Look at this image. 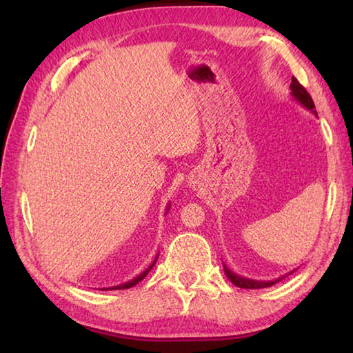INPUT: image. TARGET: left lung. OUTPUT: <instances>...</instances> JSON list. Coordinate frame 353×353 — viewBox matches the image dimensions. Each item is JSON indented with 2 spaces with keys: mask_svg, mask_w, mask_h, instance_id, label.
<instances>
[{
  "mask_svg": "<svg viewBox=\"0 0 353 353\" xmlns=\"http://www.w3.org/2000/svg\"><path fill=\"white\" fill-rule=\"evenodd\" d=\"M291 94H292V98H294L296 101H299V103H301L303 107H305V109L312 110L314 115H316L314 103H313L312 97H310V93L305 90V88H303V85H301V83H299V81L296 79V77H292V81H291ZM224 272H225L227 279H229L232 283H234L235 286H238V288H244V290L268 288V286L276 285L279 280H282V279L286 277V276H283V277H280V279L271 280V282H261V280H252V279H246V277L236 276V274L232 272L225 265H224Z\"/></svg>",
  "mask_w": 353,
  "mask_h": 353,
  "instance_id": "8db88e82",
  "label": "left lung"
}]
</instances>
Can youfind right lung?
Returning a JSON list of instances; mask_svg holds the SVG:
<instances>
[{"label": "right lung", "instance_id": "obj_1", "mask_svg": "<svg viewBox=\"0 0 353 353\" xmlns=\"http://www.w3.org/2000/svg\"><path fill=\"white\" fill-rule=\"evenodd\" d=\"M168 210H170V205H168ZM168 210H166V213H168ZM157 259H159V255L155 256V260L151 263V265H149V268H146L145 271H143L140 276H137L135 279H132V280H129V282H126V283H121V285H117V286H112V288H103V290H128V288H132V286H135L137 283L139 282H141L143 279H145L146 276H148V272L152 270V266L155 265V261H157Z\"/></svg>", "mask_w": 353, "mask_h": 353}]
</instances>
